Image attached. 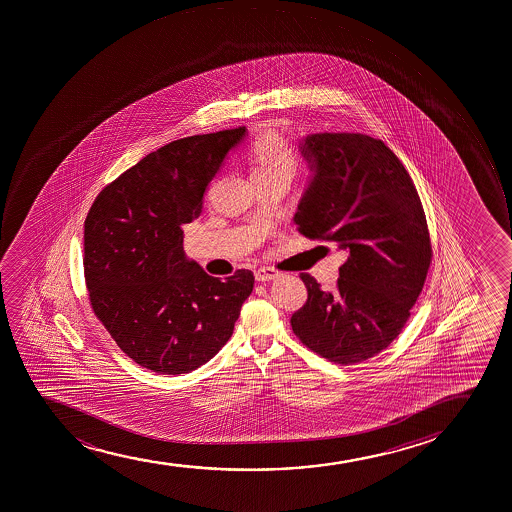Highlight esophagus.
<instances>
[{
    "label": "esophagus",
    "instance_id": "34e87169",
    "mask_svg": "<svg viewBox=\"0 0 512 512\" xmlns=\"http://www.w3.org/2000/svg\"><path fill=\"white\" fill-rule=\"evenodd\" d=\"M277 276H279V272L272 269V267H260V269L255 270V279L259 282L272 281Z\"/></svg>",
    "mask_w": 512,
    "mask_h": 512
}]
</instances>
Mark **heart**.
<instances>
[{"label": "heart", "mask_w": 512, "mask_h": 512, "mask_svg": "<svg viewBox=\"0 0 512 512\" xmlns=\"http://www.w3.org/2000/svg\"><path fill=\"white\" fill-rule=\"evenodd\" d=\"M253 177L259 182L270 178L293 177L298 167V153L277 129L269 127L250 146Z\"/></svg>", "instance_id": "b5f03b06"}]
</instances>
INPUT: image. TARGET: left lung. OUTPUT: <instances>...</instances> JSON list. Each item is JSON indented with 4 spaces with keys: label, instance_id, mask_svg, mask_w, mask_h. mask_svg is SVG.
<instances>
[{
    "label": "left lung",
    "instance_id": "8db88e82",
    "mask_svg": "<svg viewBox=\"0 0 512 512\" xmlns=\"http://www.w3.org/2000/svg\"><path fill=\"white\" fill-rule=\"evenodd\" d=\"M303 155L315 177L294 214L310 240L349 253L334 293L299 274L308 299L291 316L296 337L335 364L368 361L397 339L424 288L431 236L412 178L381 139L311 134Z\"/></svg>",
    "mask_w": 512,
    "mask_h": 512
}]
</instances>
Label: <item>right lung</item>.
<instances>
[{
  "label": "right lung",
  "mask_w": 512,
  "mask_h": 512,
  "mask_svg": "<svg viewBox=\"0 0 512 512\" xmlns=\"http://www.w3.org/2000/svg\"><path fill=\"white\" fill-rule=\"evenodd\" d=\"M245 127L161 146L95 197L83 269L93 313L126 356L153 373H190L213 359L253 289L252 270L223 281L185 259L182 224Z\"/></svg>",
  "instance_id": "right-lung-1"
}]
</instances>
